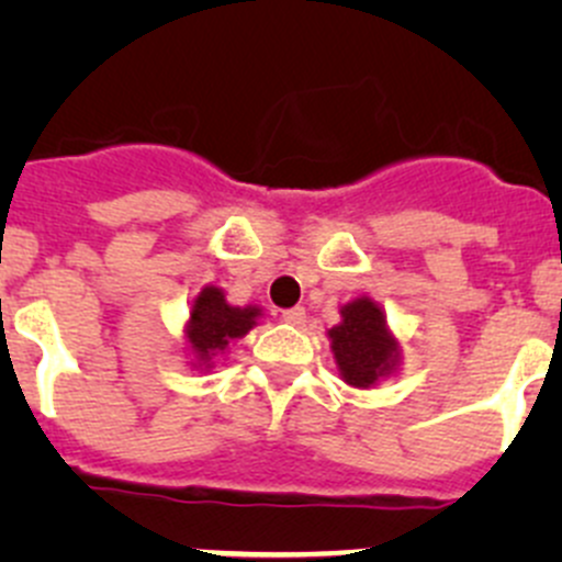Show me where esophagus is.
<instances>
[{"instance_id": "1", "label": "esophagus", "mask_w": 562, "mask_h": 562, "mask_svg": "<svg viewBox=\"0 0 562 562\" xmlns=\"http://www.w3.org/2000/svg\"><path fill=\"white\" fill-rule=\"evenodd\" d=\"M304 317H307L304 307H291V310H285V313H282V321L291 323V326H302Z\"/></svg>"}]
</instances>
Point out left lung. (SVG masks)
Masks as SVG:
<instances>
[{
  "label": "left lung",
  "mask_w": 562,
  "mask_h": 562,
  "mask_svg": "<svg viewBox=\"0 0 562 562\" xmlns=\"http://www.w3.org/2000/svg\"><path fill=\"white\" fill-rule=\"evenodd\" d=\"M342 323L328 328L334 361L348 386L370 389L391 375L400 361V342L389 331L386 315L372 299L361 296L339 310Z\"/></svg>",
  "instance_id": "8db88e82"
}]
</instances>
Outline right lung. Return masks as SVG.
Wrapping results in <instances>:
<instances>
[{"label": "right lung", "instance_id": "add662e5", "mask_svg": "<svg viewBox=\"0 0 562 562\" xmlns=\"http://www.w3.org/2000/svg\"><path fill=\"white\" fill-rule=\"evenodd\" d=\"M260 307H231L220 288L206 285L195 296L187 321V342L195 353V367H212V359L228 348L231 339L245 337L258 323Z\"/></svg>", "mask_w": 562, "mask_h": 562}]
</instances>
